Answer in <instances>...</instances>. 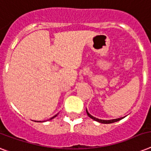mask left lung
<instances>
[{
    "label": "left lung",
    "instance_id": "obj_1",
    "mask_svg": "<svg viewBox=\"0 0 151 151\" xmlns=\"http://www.w3.org/2000/svg\"><path fill=\"white\" fill-rule=\"evenodd\" d=\"M86 112L87 114H88V116L90 117L91 119H94L95 121H97V122H101V123H104V124H109V123H113V122H118V121H119V120H121L122 119H123L124 117H122V118H118V119H109V120H104V119H98L96 118V117H94L93 116H91L89 112H88V111L86 109Z\"/></svg>",
    "mask_w": 151,
    "mask_h": 151
}]
</instances>
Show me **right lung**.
I'll use <instances>...</instances> for the list:
<instances>
[{
	"mask_svg": "<svg viewBox=\"0 0 151 151\" xmlns=\"http://www.w3.org/2000/svg\"><path fill=\"white\" fill-rule=\"evenodd\" d=\"M56 116H57V114H56V115H55L54 116H52V118H50V119H53V118H55V117H56ZM35 122H36V121H35ZM37 122H41V121H37ZM42 122H44V121H42Z\"/></svg>",
	"mask_w": 151,
	"mask_h": 151,
	"instance_id": "add662e5",
	"label": "right lung"
}]
</instances>
